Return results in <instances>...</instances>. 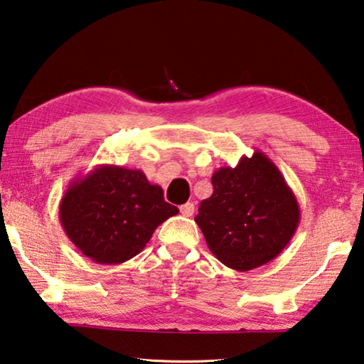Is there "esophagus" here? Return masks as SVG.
I'll list each match as a JSON object with an SVG mask.
<instances>
[{
    "mask_svg": "<svg viewBox=\"0 0 364 364\" xmlns=\"http://www.w3.org/2000/svg\"><path fill=\"white\" fill-rule=\"evenodd\" d=\"M180 211H181L183 216H188V218L193 216L194 215V203H191V202L183 203L180 207Z\"/></svg>",
    "mask_w": 364,
    "mask_h": 364,
    "instance_id": "1",
    "label": "esophagus"
}]
</instances>
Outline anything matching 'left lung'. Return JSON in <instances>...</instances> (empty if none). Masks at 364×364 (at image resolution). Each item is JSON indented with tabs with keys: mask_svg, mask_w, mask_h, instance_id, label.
<instances>
[{
	"mask_svg": "<svg viewBox=\"0 0 364 364\" xmlns=\"http://www.w3.org/2000/svg\"><path fill=\"white\" fill-rule=\"evenodd\" d=\"M211 183L213 194L194 220L216 259L239 272L275 259L301 221L299 203L279 167L255 151L235 167L218 168Z\"/></svg>",
	"mask_w": 364,
	"mask_h": 364,
	"instance_id": "1",
	"label": "left lung"
}]
</instances>
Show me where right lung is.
Returning <instances> with one entry per match:
<instances>
[{
    "instance_id": "obj_1",
    "label": "right lung",
    "mask_w": 364,
    "mask_h": 364,
    "mask_svg": "<svg viewBox=\"0 0 364 364\" xmlns=\"http://www.w3.org/2000/svg\"><path fill=\"white\" fill-rule=\"evenodd\" d=\"M178 211L141 170L102 164L70 183L58 218L84 256L121 264L143 251L157 226Z\"/></svg>"
}]
</instances>
